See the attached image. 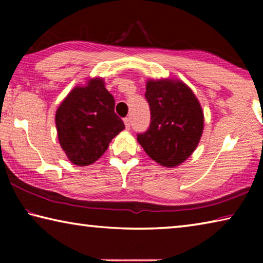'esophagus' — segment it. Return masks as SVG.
Here are the masks:
<instances>
[{
    "instance_id": "34e87169",
    "label": "esophagus",
    "mask_w": 263,
    "mask_h": 263,
    "mask_svg": "<svg viewBox=\"0 0 263 263\" xmlns=\"http://www.w3.org/2000/svg\"><path fill=\"white\" fill-rule=\"evenodd\" d=\"M124 124H125V127L127 128V130H130V127H131V118L130 117H126L125 119H124Z\"/></svg>"
}]
</instances>
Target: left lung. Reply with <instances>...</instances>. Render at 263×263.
Returning <instances> with one entry per match:
<instances>
[{"label": "left lung", "instance_id": "obj_1", "mask_svg": "<svg viewBox=\"0 0 263 263\" xmlns=\"http://www.w3.org/2000/svg\"><path fill=\"white\" fill-rule=\"evenodd\" d=\"M146 101L151 123L137 139L151 159L164 167L177 166L188 159L202 137L204 118L199 102L183 82L148 81Z\"/></svg>", "mask_w": 263, "mask_h": 263}]
</instances>
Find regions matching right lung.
I'll return each mask as SVG.
<instances>
[{
	"label": "right lung",
	"instance_id": "obj_1",
	"mask_svg": "<svg viewBox=\"0 0 263 263\" xmlns=\"http://www.w3.org/2000/svg\"><path fill=\"white\" fill-rule=\"evenodd\" d=\"M55 125L61 148L78 166L95 162L125 128L101 79L89 80L87 86L69 92L57 110Z\"/></svg>",
	"mask_w": 263,
	"mask_h": 263
}]
</instances>
